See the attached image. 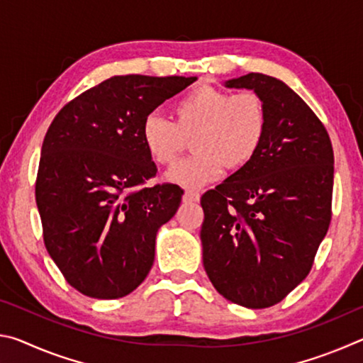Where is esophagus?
<instances>
[{
  "mask_svg": "<svg viewBox=\"0 0 363 363\" xmlns=\"http://www.w3.org/2000/svg\"><path fill=\"white\" fill-rule=\"evenodd\" d=\"M184 201H199L200 200V194L195 192V190H186L182 196Z\"/></svg>",
  "mask_w": 363,
  "mask_h": 363,
  "instance_id": "34e87169",
  "label": "esophagus"
}]
</instances>
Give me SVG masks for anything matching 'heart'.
I'll use <instances>...</instances> for the list:
<instances>
[{
	"instance_id": "1",
	"label": "heart",
	"mask_w": 363,
	"mask_h": 363,
	"mask_svg": "<svg viewBox=\"0 0 363 363\" xmlns=\"http://www.w3.org/2000/svg\"><path fill=\"white\" fill-rule=\"evenodd\" d=\"M174 121L158 113L145 116L143 143L158 164L173 163L192 138V155L177 162L167 179L199 189L216 181L224 167L240 169L262 147L269 128L266 102L255 91H230L201 84L174 102Z\"/></svg>"
}]
</instances>
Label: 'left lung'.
Segmentation results:
<instances>
[{
	"mask_svg": "<svg viewBox=\"0 0 363 363\" xmlns=\"http://www.w3.org/2000/svg\"><path fill=\"white\" fill-rule=\"evenodd\" d=\"M225 86L259 94L269 128L247 167L201 196L203 266L225 299L264 309L307 277L327 235L333 147L318 116L280 79L248 73Z\"/></svg>",
	"mask_w": 363,
	"mask_h": 363,
	"instance_id": "left-lung-1",
	"label": "left lung"
}]
</instances>
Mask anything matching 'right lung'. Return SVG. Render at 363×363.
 Instances as JSON below:
<instances>
[{
	"label": "right lung",
	"mask_w": 363,
	"mask_h": 363,
	"mask_svg": "<svg viewBox=\"0 0 363 363\" xmlns=\"http://www.w3.org/2000/svg\"><path fill=\"white\" fill-rule=\"evenodd\" d=\"M196 77H112L60 108L43 140L35 196L49 256L84 296L136 290L155 259L160 227L182 189L143 187L157 167L143 123Z\"/></svg>",
	"instance_id": "right-lung-1"
}]
</instances>
